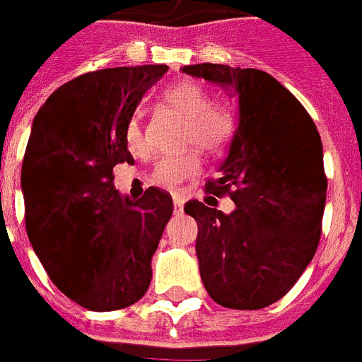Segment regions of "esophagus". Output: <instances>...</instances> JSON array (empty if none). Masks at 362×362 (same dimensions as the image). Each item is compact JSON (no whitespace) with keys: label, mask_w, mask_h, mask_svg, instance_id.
<instances>
[{"label":"esophagus","mask_w":362,"mask_h":362,"mask_svg":"<svg viewBox=\"0 0 362 362\" xmlns=\"http://www.w3.org/2000/svg\"><path fill=\"white\" fill-rule=\"evenodd\" d=\"M173 202H174V211H182V207H184V199H182L180 196H174L173 197Z\"/></svg>","instance_id":"esophagus-1"}]
</instances>
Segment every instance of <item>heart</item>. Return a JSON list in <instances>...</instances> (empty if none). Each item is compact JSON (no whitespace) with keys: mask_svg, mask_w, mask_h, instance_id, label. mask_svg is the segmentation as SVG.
<instances>
[{"mask_svg":"<svg viewBox=\"0 0 362 362\" xmlns=\"http://www.w3.org/2000/svg\"><path fill=\"white\" fill-rule=\"evenodd\" d=\"M163 103L184 116L180 143L184 147H199L205 153H223L235 139L238 129V116L233 104L225 100H209L205 87L192 81L176 83L163 93ZM127 149L134 155L145 157L149 153V143L145 137L143 122L139 116L127 119L124 129ZM202 170V158L196 149L180 155H168L158 158L151 173V182L163 189L182 188L184 182L196 178Z\"/></svg>","mask_w":362,"mask_h":362,"instance_id":"1","label":"heart"}]
</instances>
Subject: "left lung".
<instances>
[{"label": "left lung", "instance_id": "8db88e82", "mask_svg": "<svg viewBox=\"0 0 362 362\" xmlns=\"http://www.w3.org/2000/svg\"><path fill=\"white\" fill-rule=\"evenodd\" d=\"M184 74L233 87L240 106L228 157L205 184L207 194L230 197L235 211L197 199L184 207L197 221L202 281L221 306L266 308L287 295L318 248L327 192L322 139L306 108L266 71L197 64Z\"/></svg>", "mask_w": 362, "mask_h": 362}]
</instances>
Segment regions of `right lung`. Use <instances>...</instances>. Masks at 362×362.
I'll return each mask as SVG.
<instances>
[{
  "label": "right lung",
  "instance_id": "add662e5",
  "mask_svg": "<svg viewBox=\"0 0 362 362\" xmlns=\"http://www.w3.org/2000/svg\"><path fill=\"white\" fill-rule=\"evenodd\" d=\"M166 71L83 74L54 90L33 122L21 170L28 240L52 283L83 308L119 310L149 288L173 197L155 186L139 199L122 197L112 170L134 160L127 119Z\"/></svg>",
  "mask_w": 362,
  "mask_h": 362
}]
</instances>
